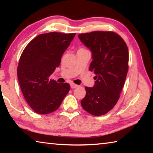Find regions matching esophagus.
Listing matches in <instances>:
<instances>
[{
  "label": "esophagus",
  "instance_id": "1",
  "mask_svg": "<svg viewBox=\"0 0 153 153\" xmlns=\"http://www.w3.org/2000/svg\"><path fill=\"white\" fill-rule=\"evenodd\" d=\"M77 87H78V85H77V84H74V83H72V84H71V88H77Z\"/></svg>",
  "mask_w": 153,
  "mask_h": 153
}]
</instances>
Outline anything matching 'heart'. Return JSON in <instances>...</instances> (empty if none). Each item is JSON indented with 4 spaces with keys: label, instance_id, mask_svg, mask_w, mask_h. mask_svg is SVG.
<instances>
[{
    "label": "heart",
    "instance_id": "obj_1",
    "mask_svg": "<svg viewBox=\"0 0 153 153\" xmlns=\"http://www.w3.org/2000/svg\"><path fill=\"white\" fill-rule=\"evenodd\" d=\"M79 49H80V48H79Z\"/></svg>",
    "mask_w": 153,
    "mask_h": 153
}]
</instances>
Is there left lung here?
<instances>
[{"label": "left lung", "mask_w": 153, "mask_h": 153, "mask_svg": "<svg viewBox=\"0 0 153 153\" xmlns=\"http://www.w3.org/2000/svg\"><path fill=\"white\" fill-rule=\"evenodd\" d=\"M78 38L92 53L89 70L96 74L93 87H85L83 108L95 116L105 115L120 98L128 70L129 53L117 33L97 31L80 33Z\"/></svg>", "instance_id": "1"}]
</instances>
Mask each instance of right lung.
<instances>
[{
	"label": "right lung",
	"instance_id": "obj_1",
	"mask_svg": "<svg viewBox=\"0 0 153 153\" xmlns=\"http://www.w3.org/2000/svg\"><path fill=\"white\" fill-rule=\"evenodd\" d=\"M75 35L55 32L40 34L23 51L18 81L25 100L36 113L45 115L56 111L70 90L69 84H59L49 77L59 66Z\"/></svg>",
	"mask_w": 153,
	"mask_h": 153
}]
</instances>
